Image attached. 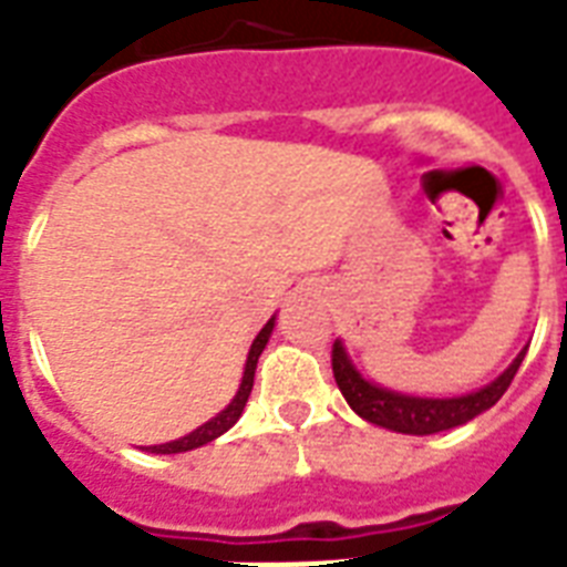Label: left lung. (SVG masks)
<instances>
[{"instance_id":"left-lung-1","label":"left lung","mask_w":567,"mask_h":567,"mask_svg":"<svg viewBox=\"0 0 567 567\" xmlns=\"http://www.w3.org/2000/svg\"><path fill=\"white\" fill-rule=\"evenodd\" d=\"M524 355H527V347L488 385L458 396H414L382 388L355 368L341 338L332 344V373H336L338 388L350 409L368 423H377L382 430L403 432V435H435V432L456 430L462 423L474 421L476 414L488 412L506 394Z\"/></svg>"}]
</instances>
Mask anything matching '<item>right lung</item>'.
I'll return each mask as SVG.
<instances>
[{
    "instance_id": "add662e5",
    "label": "right lung",
    "mask_w": 567,
    "mask_h": 567,
    "mask_svg": "<svg viewBox=\"0 0 567 567\" xmlns=\"http://www.w3.org/2000/svg\"><path fill=\"white\" fill-rule=\"evenodd\" d=\"M274 327H276V315L270 320H267L265 329L258 332L256 341H252V347H249L247 364H244V377H240L238 391H235V396H231V403L226 405L223 412H217L212 417V421H205L203 426H196L194 432H188V435H182V439L167 441V444H153V447H146V450H150V453H162V456H171V453H188V450L203 447V444H208V441L220 439L223 432H229L231 426L238 423L240 414H244V405H247L249 391H252V379H256L258 355L265 353L267 341H270V336H274Z\"/></svg>"
}]
</instances>
